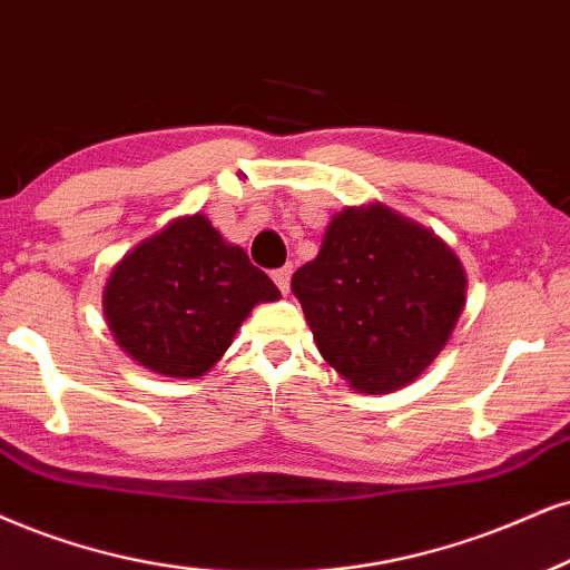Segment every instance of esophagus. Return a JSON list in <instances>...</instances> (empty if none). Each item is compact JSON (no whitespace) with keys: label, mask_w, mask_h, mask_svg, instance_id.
Here are the masks:
<instances>
[{"label":"esophagus","mask_w":570,"mask_h":570,"mask_svg":"<svg viewBox=\"0 0 570 570\" xmlns=\"http://www.w3.org/2000/svg\"><path fill=\"white\" fill-rule=\"evenodd\" d=\"M291 274H293L291 266H283V269H274V272H272L274 285H277L283 293L291 291Z\"/></svg>","instance_id":"obj_1"}]
</instances>
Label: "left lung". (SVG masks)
<instances>
[{"label": "left lung", "instance_id": "8db88e82", "mask_svg": "<svg viewBox=\"0 0 570 570\" xmlns=\"http://www.w3.org/2000/svg\"><path fill=\"white\" fill-rule=\"evenodd\" d=\"M291 287L322 360L360 393L417 381L468 301L456 253L383 203L338 210L317 258L293 274Z\"/></svg>", "mask_w": 570, "mask_h": 570}]
</instances>
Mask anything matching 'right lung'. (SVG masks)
I'll return each instance as SVG.
<instances>
[{"label": "right lung", "instance_id": "right-lung-1", "mask_svg": "<svg viewBox=\"0 0 570 570\" xmlns=\"http://www.w3.org/2000/svg\"><path fill=\"white\" fill-rule=\"evenodd\" d=\"M279 291L203 214L177 216L114 266L102 314L118 346L164 377H200L253 306Z\"/></svg>", "mask_w": 570, "mask_h": 570}]
</instances>
